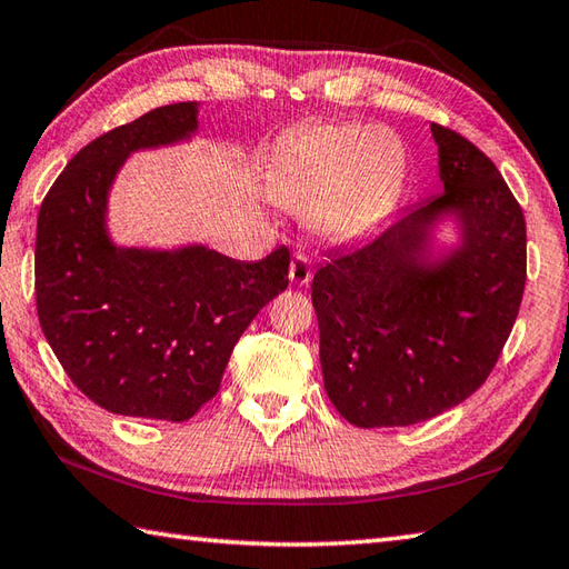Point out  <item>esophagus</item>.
I'll return each mask as SVG.
<instances>
[{
	"label": "esophagus",
	"mask_w": 569,
	"mask_h": 569,
	"mask_svg": "<svg viewBox=\"0 0 569 569\" xmlns=\"http://www.w3.org/2000/svg\"><path fill=\"white\" fill-rule=\"evenodd\" d=\"M310 278H313V263H310V256L296 253L291 259V283L306 286Z\"/></svg>",
	"instance_id": "1"
}]
</instances>
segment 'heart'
<instances>
[{
    "label": "heart",
    "instance_id": "b5f03b06",
    "mask_svg": "<svg viewBox=\"0 0 569 569\" xmlns=\"http://www.w3.org/2000/svg\"><path fill=\"white\" fill-rule=\"evenodd\" d=\"M405 177V148L385 126L320 122L276 160L273 197L313 209V224L330 239H352L392 207Z\"/></svg>",
    "mask_w": 569,
    "mask_h": 569
}]
</instances>
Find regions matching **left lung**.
Instances as JSON below:
<instances>
[{"instance_id":"left-lung-1","label":"left lung","mask_w":569,"mask_h":569,"mask_svg":"<svg viewBox=\"0 0 569 569\" xmlns=\"http://www.w3.org/2000/svg\"><path fill=\"white\" fill-rule=\"evenodd\" d=\"M443 192L313 276L322 382L355 427H409L481 387L503 352L526 291V217L491 158L431 126ZM456 210L465 247L437 270L426 227Z\"/></svg>"}]
</instances>
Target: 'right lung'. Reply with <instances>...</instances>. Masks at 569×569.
Segmentation results:
<instances>
[{
  "mask_svg": "<svg viewBox=\"0 0 569 569\" xmlns=\"http://www.w3.org/2000/svg\"><path fill=\"white\" fill-rule=\"evenodd\" d=\"M197 103L154 108L78 150L43 197L33 291L63 372L113 415L187 421L219 392L256 313L288 288L291 251L233 261L189 247L116 249L106 237L108 187L138 148L187 138Z\"/></svg>",
  "mask_w": 569,
  "mask_h": 569,
  "instance_id": "obj_1",
  "label": "right lung"
}]
</instances>
